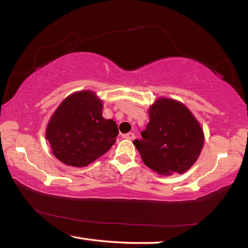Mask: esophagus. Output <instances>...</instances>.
<instances>
[{"label":"esophagus","instance_id":"esophagus-1","mask_svg":"<svg viewBox=\"0 0 248 248\" xmlns=\"http://www.w3.org/2000/svg\"><path fill=\"white\" fill-rule=\"evenodd\" d=\"M123 138L124 139H127V140H134L136 136H134L133 132H128V133H125V134H123Z\"/></svg>","mask_w":248,"mask_h":248}]
</instances>
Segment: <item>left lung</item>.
<instances>
[{"label":"left lung","mask_w":248,"mask_h":248,"mask_svg":"<svg viewBox=\"0 0 248 248\" xmlns=\"http://www.w3.org/2000/svg\"><path fill=\"white\" fill-rule=\"evenodd\" d=\"M150 123L133 141L143 163L159 174L183 173L200 156L204 133L182 103L158 98L151 106Z\"/></svg>","instance_id":"obj_1"}]
</instances>
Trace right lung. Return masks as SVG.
<instances>
[{
	"instance_id": "1",
	"label": "right lung",
	"mask_w": 248,
	"mask_h": 248,
	"mask_svg": "<svg viewBox=\"0 0 248 248\" xmlns=\"http://www.w3.org/2000/svg\"><path fill=\"white\" fill-rule=\"evenodd\" d=\"M103 104L91 91L69 95L54 112L46 137L54 156L65 165L84 167L116 142L118 127L102 116Z\"/></svg>"
}]
</instances>
